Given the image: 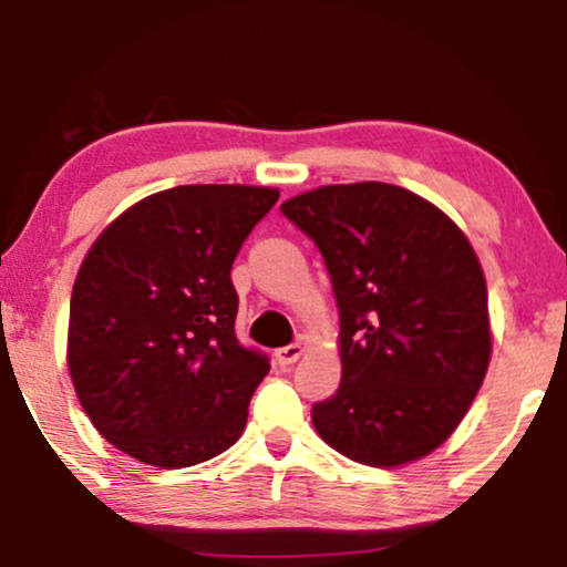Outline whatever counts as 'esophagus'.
<instances>
[{
  "mask_svg": "<svg viewBox=\"0 0 567 567\" xmlns=\"http://www.w3.org/2000/svg\"><path fill=\"white\" fill-rule=\"evenodd\" d=\"M303 350H306V340H296L292 346H285V348L275 350V358H277L279 367H292V363H296L298 358L303 355Z\"/></svg>",
  "mask_w": 567,
  "mask_h": 567,
  "instance_id": "esophagus-1",
  "label": "esophagus"
}]
</instances>
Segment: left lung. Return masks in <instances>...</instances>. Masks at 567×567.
Here are the masks:
<instances>
[{"mask_svg": "<svg viewBox=\"0 0 567 567\" xmlns=\"http://www.w3.org/2000/svg\"><path fill=\"white\" fill-rule=\"evenodd\" d=\"M279 212L319 248L340 311L342 379L313 403L350 461L400 465L447 440L489 367L486 282L436 206L386 183L327 185Z\"/></svg>", "mask_w": 567, "mask_h": 567, "instance_id": "left-lung-1", "label": "left lung"}]
</instances>
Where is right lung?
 Returning a JSON list of instances; mask_svg holds the SVG:
<instances>
[{
	"instance_id": "add662e5",
	"label": "right lung",
	"mask_w": 567,
	"mask_h": 567,
	"mask_svg": "<svg viewBox=\"0 0 567 567\" xmlns=\"http://www.w3.org/2000/svg\"><path fill=\"white\" fill-rule=\"evenodd\" d=\"M279 193L177 185L93 243L70 298L68 367L93 426L148 465L185 468L246 429L269 355L235 334V256Z\"/></svg>"
}]
</instances>
